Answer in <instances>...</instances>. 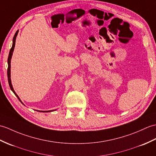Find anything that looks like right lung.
<instances>
[{
    "label": "right lung",
    "instance_id": "obj_1",
    "mask_svg": "<svg viewBox=\"0 0 156 156\" xmlns=\"http://www.w3.org/2000/svg\"><path fill=\"white\" fill-rule=\"evenodd\" d=\"M18 32H19V30H17L15 34H14V37H13V42H12V48H10V52H9V58H8V70H7V76H8V81H9V86L10 89H11L12 91L13 92V93L16 96V97L18 98V99H19L20 101V98L19 97L17 96L16 94L15 93V92H14V90L12 88V84H11V80H10V60H11V58H12V52H13V50H14V46H15V42H16V36L18 34ZM21 102V101H20ZM51 111H53V110H51ZM51 111H38V112H51Z\"/></svg>",
    "mask_w": 156,
    "mask_h": 156
}]
</instances>
